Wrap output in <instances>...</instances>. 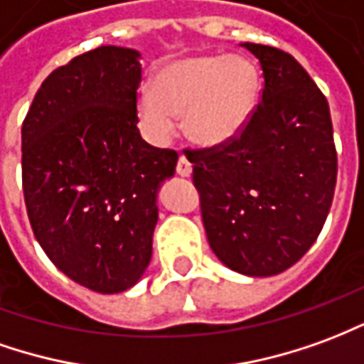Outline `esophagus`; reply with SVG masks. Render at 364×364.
I'll return each instance as SVG.
<instances>
[{
	"label": "esophagus",
	"mask_w": 364,
	"mask_h": 364,
	"mask_svg": "<svg viewBox=\"0 0 364 364\" xmlns=\"http://www.w3.org/2000/svg\"><path fill=\"white\" fill-rule=\"evenodd\" d=\"M176 172L180 174V176H184V178L192 174V164H190V161H188L186 156H180V159H178Z\"/></svg>",
	"instance_id": "esophagus-1"
}]
</instances>
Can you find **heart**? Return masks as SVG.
Here are the masks:
<instances>
[{
	"label": "heart",
	"instance_id": "b5f03b06",
	"mask_svg": "<svg viewBox=\"0 0 364 364\" xmlns=\"http://www.w3.org/2000/svg\"><path fill=\"white\" fill-rule=\"evenodd\" d=\"M257 94L259 72L245 56H186L156 72L151 92L136 100V117L153 143L170 141L172 115H182L192 143L219 146L249 123Z\"/></svg>",
	"mask_w": 364,
	"mask_h": 364
}]
</instances>
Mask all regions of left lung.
<instances>
[{"label": "left lung", "mask_w": 364, "mask_h": 364, "mask_svg": "<svg viewBox=\"0 0 364 364\" xmlns=\"http://www.w3.org/2000/svg\"><path fill=\"white\" fill-rule=\"evenodd\" d=\"M262 94L225 145L186 149L211 251L247 277H274L316 243L333 202L337 153L326 95L292 54L243 43Z\"/></svg>", "instance_id": "8db88e82"}]
</instances>
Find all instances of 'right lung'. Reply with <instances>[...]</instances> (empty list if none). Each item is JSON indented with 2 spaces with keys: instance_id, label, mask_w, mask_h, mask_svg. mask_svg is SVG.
<instances>
[{
  "instance_id": "obj_1",
  "label": "right lung",
  "mask_w": 364,
  "mask_h": 364,
  "mask_svg": "<svg viewBox=\"0 0 364 364\" xmlns=\"http://www.w3.org/2000/svg\"><path fill=\"white\" fill-rule=\"evenodd\" d=\"M141 54L97 46L48 74L21 127L31 228L54 267L100 294L139 282L151 262L156 194L178 153L139 133Z\"/></svg>"
}]
</instances>
